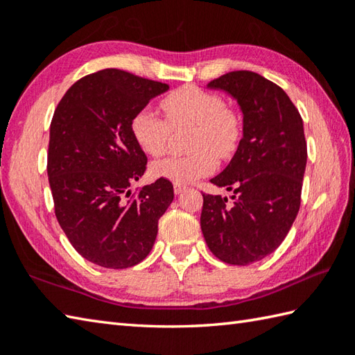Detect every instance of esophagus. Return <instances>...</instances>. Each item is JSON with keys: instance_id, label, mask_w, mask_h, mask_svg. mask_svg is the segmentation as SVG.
I'll return each mask as SVG.
<instances>
[{"instance_id": "34e87169", "label": "esophagus", "mask_w": 355, "mask_h": 355, "mask_svg": "<svg viewBox=\"0 0 355 355\" xmlns=\"http://www.w3.org/2000/svg\"><path fill=\"white\" fill-rule=\"evenodd\" d=\"M187 189V187L184 184H173V192H175V195H180L182 192H184Z\"/></svg>"}]
</instances>
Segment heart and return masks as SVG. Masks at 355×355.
<instances>
[{
  "label": "heart",
  "mask_w": 355,
  "mask_h": 355,
  "mask_svg": "<svg viewBox=\"0 0 355 355\" xmlns=\"http://www.w3.org/2000/svg\"><path fill=\"white\" fill-rule=\"evenodd\" d=\"M165 122L153 110L143 108L131 120V134L143 153L162 155L172 130L193 126L189 137V155H171L150 166V175L173 184H189L212 173L218 157L230 155L241 137L238 116L224 105L220 96L197 87H182L162 101Z\"/></svg>",
  "instance_id": "heart-1"
}]
</instances>
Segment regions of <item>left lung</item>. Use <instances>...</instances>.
<instances>
[{
    "mask_svg": "<svg viewBox=\"0 0 355 355\" xmlns=\"http://www.w3.org/2000/svg\"><path fill=\"white\" fill-rule=\"evenodd\" d=\"M207 89L236 101L243 139L235 155L210 183L233 192L202 193L201 230L223 262L248 266L273 253L296 220L306 168L304 122L281 87L253 71H232Z\"/></svg>",
    "mask_w": 355,
    "mask_h": 355,
    "instance_id": "1",
    "label": "left lung"
}]
</instances>
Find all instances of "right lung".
Returning a JSON list of instances; mask_svg holds the SVG:
<instances>
[{
	"mask_svg": "<svg viewBox=\"0 0 355 355\" xmlns=\"http://www.w3.org/2000/svg\"><path fill=\"white\" fill-rule=\"evenodd\" d=\"M168 89L107 69L73 84L53 116L47 173L58 223L74 250L96 266L128 268L145 259L173 200V186L163 178L131 197L148 162L131 120Z\"/></svg>",
	"mask_w": 355,
	"mask_h": 355,
	"instance_id": "obj_1",
	"label": "right lung"
}]
</instances>
